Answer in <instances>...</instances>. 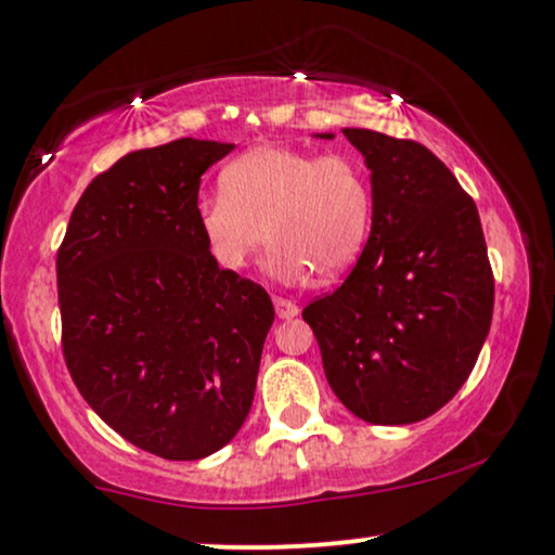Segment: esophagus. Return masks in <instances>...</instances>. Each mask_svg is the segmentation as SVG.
<instances>
[{
  "label": "esophagus",
  "mask_w": 555,
  "mask_h": 555,
  "mask_svg": "<svg viewBox=\"0 0 555 555\" xmlns=\"http://www.w3.org/2000/svg\"><path fill=\"white\" fill-rule=\"evenodd\" d=\"M274 309H276L279 319H294L296 313H299V306H296L294 301H288V299H281V296H276V299H274Z\"/></svg>",
  "instance_id": "esophagus-1"
}]
</instances>
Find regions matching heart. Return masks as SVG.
Segmentation results:
<instances>
[{
    "mask_svg": "<svg viewBox=\"0 0 555 555\" xmlns=\"http://www.w3.org/2000/svg\"><path fill=\"white\" fill-rule=\"evenodd\" d=\"M221 194L196 204V221L211 259L242 271L274 244L267 271L299 284L313 271L338 279L366 246L374 196L349 154H311L294 146H256L227 164Z\"/></svg>",
    "mask_w": 555,
    "mask_h": 555,
    "instance_id": "obj_1",
    "label": "heart"
}]
</instances>
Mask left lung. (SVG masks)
<instances>
[{
  "instance_id": "left-lung-1",
  "label": "left lung",
  "mask_w": 555,
  "mask_h": 555,
  "mask_svg": "<svg viewBox=\"0 0 555 555\" xmlns=\"http://www.w3.org/2000/svg\"><path fill=\"white\" fill-rule=\"evenodd\" d=\"M344 137L371 171V234L344 284L301 317L331 391L353 416L416 424L456 396L489 336L493 274L481 219L424 144L371 129Z\"/></svg>"
}]
</instances>
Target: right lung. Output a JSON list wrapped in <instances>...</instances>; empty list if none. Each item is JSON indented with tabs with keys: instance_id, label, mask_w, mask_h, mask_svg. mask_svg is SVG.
<instances>
[{
	"instance_id": "1",
	"label": "right lung",
	"mask_w": 555,
	"mask_h": 555,
	"mask_svg": "<svg viewBox=\"0 0 555 555\" xmlns=\"http://www.w3.org/2000/svg\"><path fill=\"white\" fill-rule=\"evenodd\" d=\"M234 149H139L85 189L56 254L62 349L79 393L129 443L211 456L249 416L274 304L219 269L196 221L202 173Z\"/></svg>"
}]
</instances>
